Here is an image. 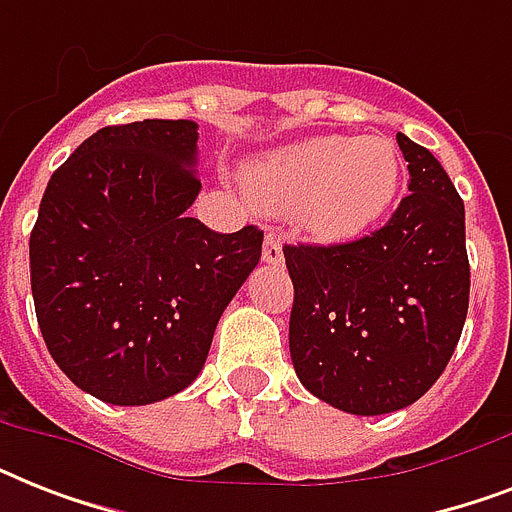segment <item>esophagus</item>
Returning <instances> with one entry per match:
<instances>
[{"instance_id":"esophagus-1","label":"esophagus","mask_w":512,"mask_h":512,"mask_svg":"<svg viewBox=\"0 0 512 512\" xmlns=\"http://www.w3.org/2000/svg\"><path fill=\"white\" fill-rule=\"evenodd\" d=\"M281 244H284V241H281V233H276V231L265 233V241H263V260H265V263L276 265V263H281V260H284Z\"/></svg>"}]
</instances>
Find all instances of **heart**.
I'll list each match as a JSON object with an SVG mask.
<instances>
[{
	"label": "heart",
	"mask_w": 512,
	"mask_h": 512,
	"mask_svg": "<svg viewBox=\"0 0 512 512\" xmlns=\"http://www.w3.org/2000/svg\"><path fill=\"white\" fill-rule=\"evenodd\" d=\"M401 156L388 138H311L257 156L241 170V188L265 212H297L313 236L353 239L393 204Z\"/></svg>",
	"instance_id": "heart-1"
}]
</instances>
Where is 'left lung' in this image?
Masks as SVG:
<instances>
[{
  "label": "left lung",
  "mask_w": 512,
  "mask_h": 512,
  "mask_svg": "<svg viewBox=\"0 0 512 512\" xmlns=\"http://www.w3.org/2000/svg\"><path fill=\"white\" fill-rule=\"evenodd\" d=\"M409 196L364 239L287 244L289 353L305 388L348 414L414 404L460 342L470 297L465 204L428 148L398 132Z\"/></svg>",
  "instance_id": "1"
}]
</instances>
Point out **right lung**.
I'll return each mask as SVG.
<instances>
[{"label": "right lung", "mask_w": 512, "mask_h": 512, "mask_svg": "<svg viewBox=\"0 0 512 512\" xmlns=\"http://www.w3.org/2000/svg\"><path fill=\"white\" fill-rule=\"evenodd\" d=\"M199 124L103 127L52 172L28 257L36 321L76 388L116 406L199 377L223 311L255 271L263 231L188 217Z\"/></svg>", "instance_id": "right-lung-1"}]
</instances>
